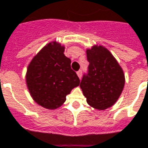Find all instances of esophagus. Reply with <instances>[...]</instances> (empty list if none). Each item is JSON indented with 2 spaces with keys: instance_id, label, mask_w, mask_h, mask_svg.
<instances>
[{
  "instance_id": "34e87169",
  "label": "esophagus",
  "mask_w": 148,
  "mask_h": 148,
  "mask_svg": "<svg viewBox=\"0 0 148 148\" xmlns=\"http://www.w3.org/2000/svg\"><path fill=\"white\" fill-rule=\"evenodd\" d=\"M77 76H78V77H79V78H81V77H82V71H78L77 72Z\"/></svg>"
}]
</instances>
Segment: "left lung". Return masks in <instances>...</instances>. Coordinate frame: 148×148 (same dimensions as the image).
<instances>
[{
    "mask_svg": "<svg viewBox=\"0 0 148 148\" xmlns=\"http://www.w3.org/2000/svg\"><path fill=\"white\" fill-rule=\"evenodd\" d=\"M88 73L84 74L80 87L89 105L106 110L116 103L123 90V69L111 53L102 45L86 49Z\"/></svg>",
    "mask_w": 148,
    "mask_h": 148,
    "instance_id": "obj_1",
    "label": "left lung"
}]
</instances>
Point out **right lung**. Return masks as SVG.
<instances>
[{"instance_id":"1","label":"right lung","mask_w":148,"mask_h":148,"mask_svg":"<svg viewBox=\"0 0 148 148\" xmlns=\"http://www.w3.org/2000/svg\"><path fill=\"white\" fill-rule=\"evenodd\" d=\"M65 47L52 42L34 57L26 73V84L33 99L46 109H57L80 80L64 54Z\"/></svg>"}]
</instances>
